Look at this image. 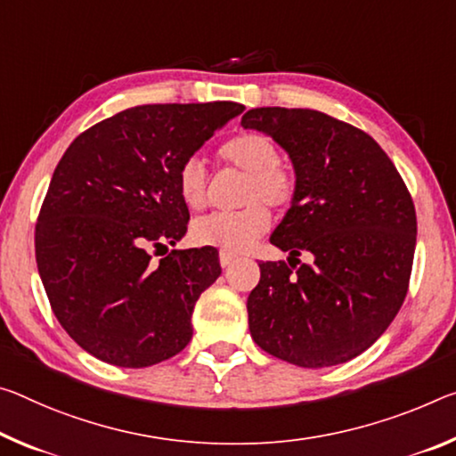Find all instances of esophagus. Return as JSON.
<instances>
[{
  "label": "esophagus",
  "instance_id": "1",
  "mask_svg": "<svg viewBox=\"0 0 456 456\" xmlns=\"http://www.w3.org/2000/svg\"><path fill=\"white\" fill-rule=\"evenodd\" d=\"M219 262H221V267H229L231 264L235 262V256L233 254H227V251H221Z\"/></svg>",
  "mask_w": 456,
  "mask_h": 456
}]
</instances>
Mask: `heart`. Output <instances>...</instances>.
<instances>
[{
  "mask_svg": "<svg viewBox=\"0 0 456 456\" xmlns=\"http://www.w3.org/2000/svg\"><path fill=\"white\" fill-rule=\"evenodd\" d=\"M221 160L245 175L243 208L233 213H211L192 223L191 240L227 254H240L254 245L270 227L267 207L281 208L294 197V178L278 164L280 151L270 137L243 134L221 148ZM180 200L189 208H200L207 199V168L197 156L186 158L176 175Z\"/></svg>",
  "mask_w": 456,
  "mask_h": 456,
  "instance_id": "b5f03b06",
  "label": "heart"
}]
</instances>
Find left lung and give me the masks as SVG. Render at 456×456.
<instances>
[{"label": "left lung", "instance_id": "left-lung-1", "mask_svg": "<svg viewBox=\"0 0 456 456\" xmlns=\"http://www.w3.org/2000/svg\"><path fill=\"white\" fill-rule=\"evenodd\" d=\"M241 126L284 148L296 176L270 237L290 257L259 264L248 298L251 338L298 367L346 363L384 335L406 298L414 202L379 143L327 113L257 107Z\"/></svg>", "mask_w": 456, "mask_h": 456}]
</instances>
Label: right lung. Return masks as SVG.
<instances>
[{"label":"right lung","instance_id":"1","mask_svg":"<svg viewBox=\"0 0 456 456\" xmlns=\"http://www.w3.org/2000/svg\"><path fill=\"white\" fill-rule=\"evenodd\" d=\"M243 110L233 101L132 107L64 151L36 225V264L56 319L93 357L148 367L191 343L219 254L172 249L151 262L150 248L183 240L180 164Z\"/></svg>","mask_w":456,"mask_h":456}]
</instances>
